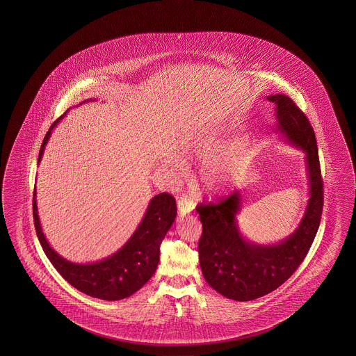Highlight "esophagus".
I'll use <instances>...</instances> for the list:
<instances>
[{
	"label": "esophagus",
	"instance_id": "1",
	"mask_svg": "<svg viewBox=\"0 0 356 356\" xmlns=\"http://www.w3.org/2000/svg\"><path fill=\"white\" fill-rule=\"evenodd\" d=\"M177 209H179V214L180 216H186L189 213H192L194 209L193 200H191L189 197L183 195L177 200Z\"/></svg>",
	"mask_w": 356,
	"mask_h": 356
}]
</instances>
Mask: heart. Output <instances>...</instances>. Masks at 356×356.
Masks as SVG:
<instances>
[{
  "instance_id": "heart-1",
  "label": "heart",
  "mask_w": 356,
  "mask_h": 356,
  "mask_svg": "<svg viewBox=\"0 0 356 356\" xmlns=\"http://www.w3.org/2000/svg\"><path fill=\"white\" fill-rule=\"evenodd\" d=\"M218 149L214 138H198L184 147L183 152L191 158H205ZM243 145L232 146L228 150L206 161L201 168V183L207 191L216 193L225 191L236 176L244 161ZM176 171L184 173L186 167L181 159L172 161Z\"/></svg>"
}]
</instances>
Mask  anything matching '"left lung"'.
<instances>
[{
	"instance_id": "8db88e82",
	"label": "left lung",
	"mask_w": 356,
	"mask_h": 356,
	"mask_svg": "<svg viewBox=\"0 0 356 356\" xmlns=\"http://www.w3.org/2000/svg\"><path fill=\"white\" fill-rule=\"evenodd\" d=\"M268 100L275 104L274 131L305 155L309 198L296 229L273 244L250 241L240 231L237 214L243 189L216 205L197 207L204 228L198 243L204 278L216 291L236 302L259 299L289 280L305 259L321 222L323 186L313 128L290 97L277 94Z\"/></svg>"
}]
</instances>
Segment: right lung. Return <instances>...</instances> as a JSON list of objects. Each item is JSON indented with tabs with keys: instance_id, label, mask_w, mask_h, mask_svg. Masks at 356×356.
I'll list each match as a JSON object with an SVG mask.
<instances>
[{
	"instance_id": "obj_1",
	"label": "right lung",
	"mask_w": 356,
	"mask_h": 356,
	"mask_svg": "<svg viewBox=\"0 0 356 356\" xmlns=\"http://www.w3.org/2000/svg\"><path fill=\"white\" fill-rule=\"evenodd\" d=\"M94 100L95 99H87L81 104ZM65 116L66 112L60 119L56 120L47 131L38 163L42 162L44 149L52 134V130ZM33 205L36 235L44 253L52 262L54 269L78 291L108 302L129 298L130 295L138 291L149 282L158 268L161 256L159 248L163 238L172 226L177 214L176 201L171 194H156L151 198L146 213L143 214L133 235L118 252L97 262L76 264L61 257L49 245L44 235L38 213L36 188L33 191Z\"/></svg>"
}]
</instances>
